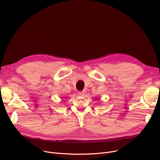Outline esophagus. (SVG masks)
Wrapping results in <instances>:
<instances>
[{
    "label": "esophagus",
    "instance_id": "34e87169",
    "mask_svg": "<svg viewBox=\"0 0 160 160\" xmlns=\"http://www.w3.org/2000/svg\"><path fill=\"white\" fill-rule=\"evenodd\" d=\"M86 93V92L83 91V92H78V95H84Z\"/></svg>",
    "mask_w": 160,
    "mask_h": 160
}]
</instances>
